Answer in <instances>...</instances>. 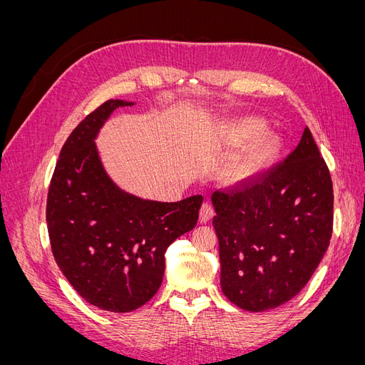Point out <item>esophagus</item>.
Returning a JSON list of instances; mask_svg holds the SVG:
<instances>
[{
  "label": "esophagus",
  "instance_id": "esophagus-1",
  "mask_svg": "<svg viewBox=\"0 0 365 365\" xmlns=\"http://www.w3.org/2000/svg\"><path fill=\"white\" fill-rule=\"evenodd\" d=\"M213 215H215L213 207L210 205L208 202H204V204L201 205V210H200V222H201V224H205L207 220H210V219L213 217Z\"/></svg>",
  "mask_w": 365,
  "mask_h": 365
}]
</instances>
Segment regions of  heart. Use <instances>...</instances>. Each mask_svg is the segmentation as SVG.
Masks as SVG:
<instances>
[{
  "label": "heart",
  "instance_id": "b5f03b06",
  "mask_svg": "<svg viewBox=\"0 0 365 365\" xmlns=\"http://www.w3.org/2000/svg\"><path fill=\"white\" fill-rule=\"evenodd\" d=\"M264 123L259 118L247 117L239 120L233 129V138L239 145L251 141L239 158L230 165L228 180L231 184H245L268 169L279 157L282 140L279 135L267 132L260 135Z\"/></svg>",
  "mask_w": 365,
  "mask_h": 365
}]
</instances>
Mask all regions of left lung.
<instances>
[{
    "instance_id": "8db88e82",
    "label": "left lung",
    "mask_w": 365,
    "mask_h": 365,
    "mask_svg": "<svg viewBox=\"0 0 365 365\" xmlns=\"http://www.w3.org/2000/svg\"><path fill=\"white\" fill-rule=\"evenodd\" d=\"M220 288L250 312L300 292L327 251L334 225L332 180L309 128L280 164L212 195Z\"/></svg>"
}]
</instances>
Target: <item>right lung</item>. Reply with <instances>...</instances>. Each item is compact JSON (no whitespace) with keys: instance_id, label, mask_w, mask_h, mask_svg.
<instances>
[{"instance_id":"add662e5","label":"right lung","mask_w":365,"mask_h":365,"mask_svg":"<svg viewBox=\"0 0 365 365\" xmlns=\"http://www.w3.org/2000/svg\"><path fill=\"white\" fill-rule=\"evenodd\" d=\"M108 101L71 132L61 150L47 197L54 260L90 304L125 314L160 289L164 254L195 228L202 196L161 202L126 192L111 178L96 140L117 108Z\"/></svg>"}]
</instances>
